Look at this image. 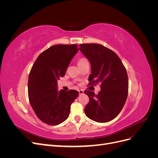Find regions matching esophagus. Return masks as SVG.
I'll use <instances>...</instances> for the list:
<instances>
[{
	"mask_svg": "<svg viewBox=\"0 0 158 158\" xmlns=\"http://www.w3.org/2000/svg\"><path fill=\"white\" fill-rule=\"evenodd\" d=\"M78 92H79L80 95H82L84 94V90H82V89H79Z\"/></svg>",
	"mask_w": 158,
	"mask_h": 158,
	"instance_id": "34e87169",
	"label": "esophagus"
}]
</instances>
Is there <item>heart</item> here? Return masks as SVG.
<instances>
[{
	"mask_svg": "<svg viewBox=\"0 0 158 158\" xmlns=\"http://www.w3.org/2000/svg\"><path fill=\"white\" fill-rule=\"evenodd\" d=\"M88 60L85 59H84V58H80V59H78V65H80V64H83V63H85V62H87Z\"/></svg>",
	"mask_w": 158,
	"mask_h": 158,
	"instance_id": "heart-1",
	"label": "heart"
}]
</instances>
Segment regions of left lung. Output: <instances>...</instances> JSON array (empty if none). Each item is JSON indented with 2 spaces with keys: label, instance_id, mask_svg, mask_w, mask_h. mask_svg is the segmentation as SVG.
<instances>
[{
  "label": "left lung",
  "instance_id": "8db88e82",
  "mask_svg": "<svg viewBox=\"0 0 158 158\" xmlns=\"http://www.w3.org/2000/svg\"><path fill=\"white\" fill-rule=\"evenodd\" d=\"M79 49L89 60V84L101 83V91L95 95L85 91L89 102L84 108L89 118L98 123L113 120L121 111L128 95L127 70L115 52L102 45L80 44Z\"/></svg>",
  "mask_w": 158,
  "mask_h": 158
}]
</instances>
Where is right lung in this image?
Returning a JSON list of instances; mask_svg holds the SVG:
<instances>
[{"mask_svg":"<svg viewBox=\"0 0 158 158\" xmlns=\"http://www.w3.org/2000/svg\"><path fill=\"white\" fill-rule=\"evenodd\" d=\"M77 45H55L39 55L28 78V97L37 117L47 125H57L69 116L78 91H57V80L64 76Z\"/></svg>","mask_w":158,"mask_h":158,"instance_id":"right-lung-1","label":"right lung"}]
</instances>
